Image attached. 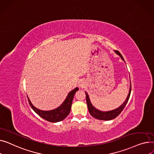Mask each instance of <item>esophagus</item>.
Segmentation results:
<instances>
[{"instance_id": "34e87169", "label": "esophagus", "mask_w": 154, "mask_h": 154, "mask_svg": "<svg viewBox=\"0 0 154 154\" xmlns=\"http://www.w3.org/2000/svg\"><path fill=\"white\" fill-rule=\"evenodd\" d=\"M79 86L80 88H85V86H86V82H85V81H81L80 82H79Z\"/></svg>"}]
</instances>
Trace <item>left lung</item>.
<instances>
[{
  "instance_id": "1",
  "label": "left lung",
  "mask_w": 154,
  "mask_h": 154,
  "mask_svg": "<svg viewBox=\"0 0 154 154\" xmlns=\"http://www.w3.org/2000/svg\"><path fill=\"white\" fill-rule=\"evenodd\" d=\"M114 52L117 54V55H118L121 57V58L125 62L124 59L123 58L122 55L120 53L119 51L114 50ZM131 84L130 85L129 91V94L128 95L127 98L125 99V101L119 107L116 108V109H115L111 110V111H102L97 109L96 108H95L93 106L91 101H90V99H89L88 93L86 91H85L86 97V103L88 105V111H89L90 114H91L93 117H94L95 119H97L99 120H103V121H109V120L113 119L116 118V117L122 111L125 105L127 104V103L129 101L130 95H131Z\"/></svg>"
}]
</instances>
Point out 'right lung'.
Here are the masks:
<instances>
[{"instance_id":"add662e5","label":"right lung","mask_w":154,"mask_h":154,"mask_svg":"<svg viewBox=\"0 0 154 154\" xmlns=\"http://www.w3.org/2000/svg\"><path fill=\"white\" fill-rule=\"evenodd\" d=\"M79 88L76 87L74 89L71 91L67 95L65 100L63 103L56 109H54L50 111H43L40 110L38 108L35 107L30 101L28 97L29 103L32 108V109L37 113L38 116H40L43 119L47 120L51 122H58L60 121L65 119L66 117L68 116L70 112L71 107L73 99L74 97V95L77 91H78Z\"/></svg>"}]
</instances>
